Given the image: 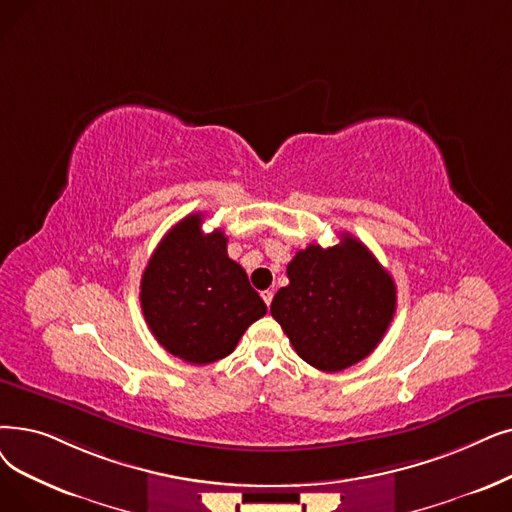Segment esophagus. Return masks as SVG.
Wrapping results in <instances>:
<instances>
[{"mask_svg":"<svg viewBox=\"0 0 512 512\" xmlns=\"http://www.w3.org/2000/svg\"><path fill=\"white\" fill-rule=\"evenodd\" d=\"M261 299L265 301V305L270 307V303H272V299H274V291H270V288H268V291H261Z\"/></svg>","mask_w":512,"mask_h":512,"instance_id":"obj_1","label":"esophagus"}]
</instances>
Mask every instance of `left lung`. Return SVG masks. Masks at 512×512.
<instances>
[{
  "label": "left lung",
  "mask_w": 512,
  "mask_h": 512,
  "mask_svg": "<svg viewBox=\"0 0 512 512\" xmlns=\"http://www.w3.org/2000/svg\"><path fill=\"white\" fill-rule=\"evenodd\" d=\"M288 284L272 316L299 358L341 372L376 349L395 314V282L364 244L343 234L335 247L309 244L286 265Z\"/></svg>",
  "instance_id": "1"
}]
</instances>
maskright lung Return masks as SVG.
Segmentation results:
<instances>
[{"instance_id": "right-lung-1", "label": "right lung", "mask_w": 512, "mask_h": 512, "mask_svg": "<svg viewBox=\"0 0 512 512\" xmlns=\"http://www.w3.org/2000/svg\"><path fill=\"white\" fill-rule=\"evenodd\" d=\"M140 303L154 339L196 366L230 355L268 311L247 272L228 257L226 234L203 232V213L163 236L142 274Z\"/></svg>"}]
</instances>
